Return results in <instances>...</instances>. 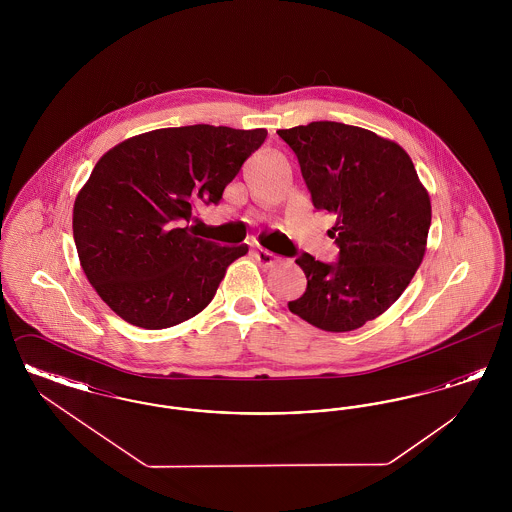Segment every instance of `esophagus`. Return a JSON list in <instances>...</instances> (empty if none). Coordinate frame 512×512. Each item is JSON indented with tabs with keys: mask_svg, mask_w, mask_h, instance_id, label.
<instances>
[{
	"mask_svg": "<svg viewBox=\"0 0 512 512\" xmlns=\"http://www.w3.org/2000/svg\"><path fill=\"white\" fill-rule=\"evenodd\" d=\"M253 255L259 261V265H263V267H274L278 263V257L272 255L270 251H265V249H255Z\"/></svg>",
	"mask_w": 512,
	"mask_h": 512,
	"instance_id": "34e87169",
	"label": "esophagus"
}]
</instances>
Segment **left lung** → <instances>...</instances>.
<instances>
[{
  "label": "left lung",
  "instance_id": "1",
  "mask_svg": "<svg viewBox=\"0 0 512 512\" xmlns=\"http://www.w3.org/2000/svg\"><path fill=\"white\" fill-rule=\"evenodd\" d=\"M276 134L295 153L315 209L336 219L328 234L340 247L334 263L297 255L307 290L288 307L326 332L361 328L390 309L422 263L428 192L403 147L365 128L317 121Z\"/></svg>",
  "mask_w": 512,
  "mask_h": 512
}]
</instances>
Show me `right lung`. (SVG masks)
I'll list each match as a JSON object with an SVG mask.
<instances>
[{
	"mask_svg": "<svg viewBox=\"0 0 512 512\" xmlns=\"http://www.w3.org/2000/svg\"><path fill=\"white\" fill-rule=\"evenodd\" d=\"M267 138L265 128H161L109 149L74 201L78 259L99 297L126 322L161 330L201 313L247 245L222 247L184 226Z\"/></svg>",
	"mask_w": 512,
	"mask_h": 512,
	"instance_id": "obj_1",
	"label": "right lung"
}]
</instances>
